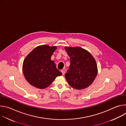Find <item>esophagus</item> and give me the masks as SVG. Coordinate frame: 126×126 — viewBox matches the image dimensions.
<instances>
[{"label":"esophagus","instance_id":"obj_1","mask_svg":"<svg viewBox=\"0 0 126 126\" xmlns=\"http://www.w3.org/2000/svg\"><path fill=\"white\" fill-rule=\"evenodd\" d=\"M61 72H62V75H64L65 74V71H64V70H61Z\"/></svg>","mask_w":126,"mask_h":126}]
</instances>
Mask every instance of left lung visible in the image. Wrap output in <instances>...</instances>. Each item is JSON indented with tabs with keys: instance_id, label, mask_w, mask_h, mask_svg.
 <instances>
[{
	"instance_id": "obj_1",
	"label": "left lung",
	"mask_w": 126,
	"mask_h": 126,
	"mask_svg": "<svg viewBox=\"0 0 126 126\" xmlns=\"http://www.w3.org/2000/svg\"><path fill=\"white\" fill-rule=\"evenodd\" d=\"M70 57V65L65 76L67 82L76 89L91 85L98 73L94 58L87 50L79 47H65Z\"/></svg>"
}]
</instances>
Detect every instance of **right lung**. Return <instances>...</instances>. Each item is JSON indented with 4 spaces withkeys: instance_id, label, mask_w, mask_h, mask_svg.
Segmentation results:
<instances>
[{
    "instance_id": "right-lung-1",
    "label": "right lung",
    "mask_w": 126,
    "mask_h": 126,
    "mask_svg": "<svg viewBox=\"0 0 126 126\" xmlns=\"http://www.w3.org/2000/svg\"><path fill=\"white\" fill-rule=\"evenodd\" d=\"M55 46L46 45L37 46L26 57L23 63V72L31 85L41 89L48 87L62 73L56 67L51 57Z\"/></svg>"
}]
</instances>
